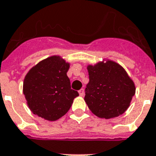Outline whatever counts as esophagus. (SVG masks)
<instances>
[{
  "label": "esophagus",
  "instance_id": "esophagus-1",
  "mask_svg": "<svg viewBox=\"0 0 156 156\" xmlns=\"http://www.w3.org/2000/svg\"><path fill=\"white\" fill-rule=\"evenodd\" d=\"M78 93H79V94H80V96H83L85 94V91H84V89H81L80 90L78 91Z\"/></svg>",
  "mask_w": 156,
  "mask_h": 156
}]
</instances>
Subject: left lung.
Listing matches in <instances>:
<instances>
[{
    "label": "left lung",
    "instance_id": "left-lung-1",
    "mask_svg": "<svg viewBox=\"0 0 156 156\" xmlns=\"http://www.w3.org/2000/svg\"><path fill=\"white\" fill-rule=\"evenodd\" d=\"M87 69L90 81L84 99L91 112L107 119L123 114L135 94V84L126 70L110 60L89 65Z\"/></svg>",
    "mask_w": 156,
    "mask_h": 156
}]
</instances>
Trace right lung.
Listing matches in <instances>:
<instances>
[{
  "label": "right lung",
  "instance_id": "1",
  "mask_svg": "<svg viewBox=\"0 0 156 156\" xmlns=\"http://www.w3.org/2000/svg\"><path fill=\"white\" fill-rule=\"evenodd\" d=\"M69 64L59 56L41 61L27 73L23 93L30 111L49 121L68 112L78 92L71 89L66 73Z\"/></svg>",
  "mask_w": 156,
  "mask_h": 156
}]
</instances>
